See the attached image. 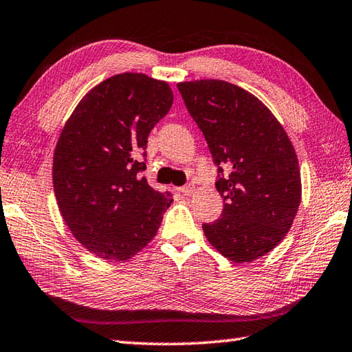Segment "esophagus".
Listing matches in <instances>:
<instances>
[{
	"mask_svg": "<svg viewBox=\"0 0 352 352\" xmlns=\"http://www.w3.org/2000/svg\"><path fill=\"white\" fill-rule=\"evenodd\" d=\"M180 190H182V194H183V195H186V197H190L192 194H194V190H195V186L192 184V183H189V184L183 186V188H182Z\"/></svg>",
	"mask_w": 352,
	"mask_h": 352,
	"instance_id": "esophagus-1",
	"label": "esophagus"
}]
</instances>
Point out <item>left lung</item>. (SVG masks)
Here are the masks:
<instances>
[{
	"mask_svg": "<svg viewBox=\"0 0 352 352\" xmlns=\"http://www.w3.org/2000/svg\"><path fill=\"white\" fill-rule=\"evenodd\" d=\"M177 87L219 172L215 186L224 209L217 221L203 224L204 235L224 258L252 263L285 238L298 213L296 151L270 109L244 88L218 79Z\"/></svg>",
	"mask_w": 352,
	"mask_h": 352,
	"instance_id": "8db88e82",
	"label": "left lung"
}]
</instances>
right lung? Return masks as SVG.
<instances>
[{
    "mask_svg": "<svg viewBox=\"0 0 352 352\" xmlns=\"http://www.w3.org/2000/svg\"><path fill=\"white\" fill-rule=\"evenodd\" d=\"M172 102L168 82L116 74L89 89L62 128L54 195L68 229L96 256L131 259L157 235L172 198L151 188L139 158Z\"/></svg>",
    "mask_w": 352,
    "mask_h": 352,
    "instance_id": "obj_1",
    "label": "right lung"
}]
</instances>
